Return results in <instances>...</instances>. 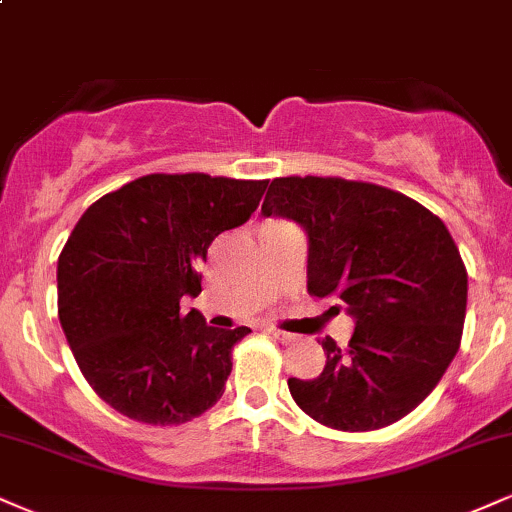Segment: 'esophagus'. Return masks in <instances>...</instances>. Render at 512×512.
<instances>
[{"mask_svg":"<svg viewBox=\"0 0 512 512\" xmlns=\"http://www.w3.org/2000/svg\"><path fill=\"white\" fill-rule=\"evenodd\" d=\"M264 331H267V334L269 336H274V338H279V341L281 343H291L293 341V334H288V331H281V329H276V326H267V329H264Z\"/></svg>","mask_w":512,"mask_h":512,"instance_id":"1","label":"esophagus"}]
</instances>
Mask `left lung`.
Segmentation results:
<instances>
[{"instance_id": "obj_1", "label": "left lung", "mask_w": 512, "mask_h": 512, "mask_svg": "<svg viewBox=\"0 0 512 512\" xmlns=\"http://www.w3.org/2000/svg\"><path fill=\"white\" fill-rule=\"evenodd\" d=\"M262 214L303 226L307 291L336 295L355 319L346 350L322 338L317 379H288L300 410L341 432L415 410L463 338L467 272L446 224L396 190L322 176L274 178Z\"/></svg>"}]
</instances>
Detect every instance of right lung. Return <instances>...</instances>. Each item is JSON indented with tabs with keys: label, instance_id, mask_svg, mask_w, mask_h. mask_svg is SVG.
I'll list each match as a JSON object with an SVG mask.
<instances>
[{
	"label": "right lung",
	"instance_id": "1",
	"mask_svg": "<svg viewBox=\"0 0 512 512\" xmlns=\"http://www.w3.org/2000/svg\"><path fill=\"white\" fill-rule=\"evenodd\" d=\"M269 181L150 174L85 209L57 264L59 322L104 403L169 427L212 408L248 326H207L181 298L202 291L219 233L245 224Z\"/></svg>",
	"mask_w": 512,
	"mask_h": 512
}]
</instances>
